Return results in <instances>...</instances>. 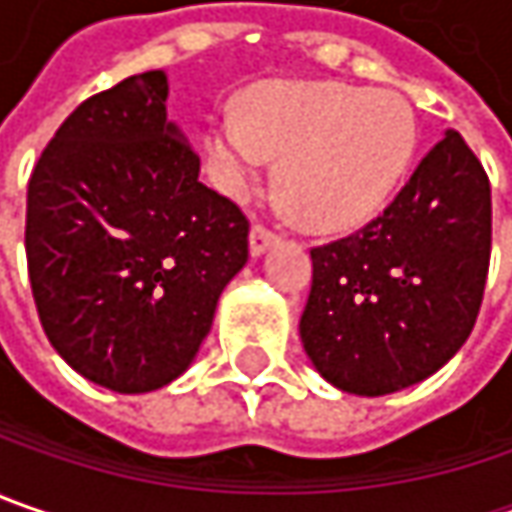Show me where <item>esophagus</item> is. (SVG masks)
Wrapping results in <instances>:
<instances>
[{
  "label": "esophagus",
  "mask_w": 512,
  "mask_h": 512,
  "mask_svg": "<svg viewBox=\"0 0 512 512\" xmlns=\"http://www.w3.org/2000/svg\"><path fill=\"white\" fill-rule=\"evenodd\" d=\"M275 240H278V232H275V229H269L266 223H255L252 232H249V252L255 257L263 255Z\"/></svg>",
  "instance_id": "1"
}]
</instances>
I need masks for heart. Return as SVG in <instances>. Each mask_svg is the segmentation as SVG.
Returning <instances> with one entry per match:
<instances>
[{
	"label": "heart",
	"instance_id": "b5f03b06",
	"mask_svg": "<svg viewBox=\"0 0 512 512\" xmlns=\"http://www.w3.org/2000/svg\"><path fill=\"white\" fill-rule=\"evenodd\" d=\"M418 140L410 102L344 82H298L255 91L243 117L209 125L217 183L246 191L280 157V197L318 232H344L378 212L410 166Z\"/></svg>",
	"mask_w": 512,
	"mask_h": 512
}]
</instances>
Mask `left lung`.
Masks as SVG:
<instances>
[{
	"label": "left lung",
	"instance_id": "obj_1",
	"mask_svg": "<svg viewBox=\"0 0 512 512\" xmlns=\"http://www.w3.org/2000/svg\"><path fill=\"white\" fill-rule=\"evenodd\" d=\"M490 180L447 131L364 229L312 246L300 341L329 384L387 395L441 369L476 326L490 269Z\"/></svg>",
	"mask_w": 512,
	"mask_h": 512
}]
</instances>
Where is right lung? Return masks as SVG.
<instances>
[{"label": "right lung", "instance_id": "right-lung-1", "mask_svg": "<svg viewBox=\"0 0 512 512\" xmlns=\"http://www.w3.org/2000/svg\"><path fill=\"white\" fill-rule=\"evenodd\" d=\"M166 97V74L145 71L79 102L28 180L39 323L82 378L114 392L183 375L249 260L246 214L197 180Z\"/></svg>", "mask_w": 512, "mask_h": 512}]
</instances>
